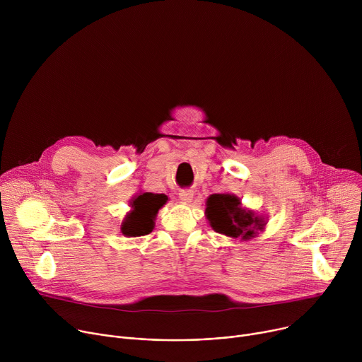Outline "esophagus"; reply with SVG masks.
<instances>
[{
    "instance_id": "34e87169",
    "label": "esophagus",
    "mask_w": 362,
    "mask_h": 362,
    "mask_svg": "<svg viewBox=\"0 0 362 362\" xmlns=\"http://www.w3.org/2000/svg\"><path fill=\"white\" fill-rule=\"evenodd\" d=\"M179 197H180L182 202L190 203V202L193 200V192H192V190H182V192L179 193Z\"/></svg>"
}]
</instances>
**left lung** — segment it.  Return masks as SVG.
<instances>
[{
	"label": "left lung",
	"mask_w": 362,
	"mask_h": 362,
	"mask_svg": "<svg viewBox=\"0 0 362 362\" xmlns=\"http://www.w3.org/2000/svg\"><path fill=\"white\" fill-rule=\"evenodd\" d=\"M240 199L230 193H215L206 200V219L212 229L225 236L249 240L267 225L265 218L240 206Z\"/></svg>",
	"instance_id": "8db88e82"
}]
</instances>
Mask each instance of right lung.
Instances as JSON below:
<instances>
[{"mask_svg": "<svg viewBox=\"0 0 362 362\" xmlns=\"http://www.w3.org/2000/svg\"><path fill=\"white\" fill-rule=\"evenodd\" d=\"M168 202L166 194L159 193H139L130 200L132 211L122 222L120 230L127 238L148 235L154 228V219L159 209Z\"/></svg>", "mask_w": 362, "mask_h": 362, "instance_id": "1", "label": "right lung"}]
</instances>
